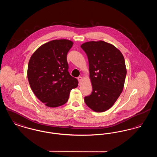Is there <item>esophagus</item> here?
<instances>
[{"label":"esophagus","mask_w":157,"mask_h":157,"mask_svg":"<svg viewBox=\"0 0 157 157\" xmlns=\"http://www.w3.org/2000/svg\"><path fill=\"white\" fill-rule=\"evenodd\" d=\"M78 80L79 83H81V82H82V80H83V78H82V76H79L78 78Z\"/></svg>","instance_id":"esophagus-1"}]
</instances>
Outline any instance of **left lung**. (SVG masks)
<instances>
[{
  "label": "left lung",
  "instance_id": "8db88e82",
  "mask_svg": "<svg viewBox=\"0 0 157 157\" xmlns=\"http://www.w3.org/2000/svg\"><path fill=\"white\" fill-rule=\"evenodd\" d=\"M81 47L87 55L92 94L84 98L94 111L111 108L124 89L127 68L123 55L115 46L103 40L90 41Z\"/></svg>",
  "mask_w": 157,
  "mask_h": 157
}]
</instances>
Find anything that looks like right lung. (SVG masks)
Segmentation results:
<instances>
[{"label": "right lung", "mask_w": 157, "mask_h": 157, "mask_svg": "<svg viewBox=\"0 0 157 157\" xmlns=\"http://www.w3.org/2000/svg\"><path fill=\"white\" fill-rule=\"evenodd\" d=\"M74 42L55 39L39 47L30 57L28 79L36 97L46 106L56 108L67 103L78 80L68 72L67 56Z\"/></svg>", "instance_id": "1"}]
</instances>
